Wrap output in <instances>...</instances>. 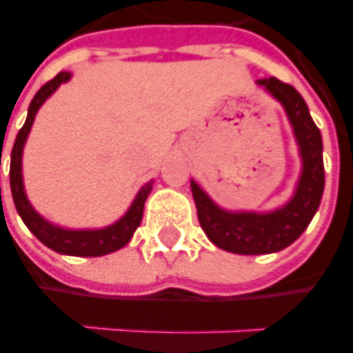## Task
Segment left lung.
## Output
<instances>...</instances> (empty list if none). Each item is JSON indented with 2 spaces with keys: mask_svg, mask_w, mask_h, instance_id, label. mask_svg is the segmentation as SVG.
Instances as JSON below:
<instances>
[{
  "mask_svg": "<svg viewBox=\"0 0 353 353\" xmlns=\"http://www.w3.org/2000/svg\"><path fill=\"white\" fill-rule=\"evenodd\" d=\"M256 83L285 108L299 144L302 171L291 199L270 212L226 211L214 203L196 181L190 182L197 219L207 237L219 249L236 254H268L296 241L314 219L325 188L321 132L310 116L301 92L276 77L259 79Z\"/></svg>",
  "mask_w": 353,
  "mask_h": 353,
  "instance_id": "left-lung-1",
  "label": "left lung"
}]
</instances>
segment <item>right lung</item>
<instances>
[{
    "instance_id": "right-lung-1",
    "label": "right lung",
    "mask_w": 353,
    "mask_h": 353,
    "mask_svg": "<svg viewBox=\"0 0 353 353\" xmlns=\"http://www.w3.org/2000/svg\"><path fill=\"white\" fill-rule=\"evenodd\" d=\"M70 77H72L70 72L57 74L51 81H47L36 92V97L30 102L28 117H26V121L22 125L19 134H17L11 150V171H9L11 194L22 222L49 249L61 252V254H70V256H102V254H108V252L121 249L131 241L134 230L141 226L144 203H146L148 194L152 192L154 181L146 182L139 190V194H137L134 201L129 207V211L125 212L119 221L110 224L106 228L99 230H68L45 221L43 216L30 205L26 192H24V182H22V150H24V144H26V139H28L32 123L36 119L37 110L41 108V104L61 87V83H66ZM1 148H3V144H1Z\"/></svg>"
}]
</instances>
